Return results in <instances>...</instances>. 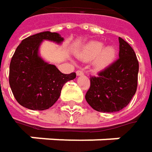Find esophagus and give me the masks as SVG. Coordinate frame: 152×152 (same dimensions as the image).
Returning <instances> with one entry per match:
<instances>
[{
	"label": "esophagus",
	"mask_w": 152,
	"mask_h": 152,
	"mask_svg": "<svg viewBox=\"0 0 152 152\" xmlns=\"http://www.w3.org/2000/svg\"><path fill=\"white\" fill-rule=\"evenodd\" d=\"M76 75H77V76H83L84 73H83V71H82V70H77V71H76Z\"/></svg>",
	"instance_id": "esophagus-1"
}]
</instances>
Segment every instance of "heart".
Wrapping results in <instances>:
<instances>
[{"instance_id":"obj_1","label":"heart","mask_w":152,"mask_h":152,"mask_svg":"<svg viewBox=\"0 0 152 152\" xmlns=\"http://www.w3.org/2000/svg\"><path fill=\"white\" fill-rule=\"evenodd\" d=\"M99 41H91L83 46L77 53L83 61H89L95 58V66L98 69H103L113 62L116 56V49L113 46H106Z\"/></svg>"}]
</instances>
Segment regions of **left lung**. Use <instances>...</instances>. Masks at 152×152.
Here are the masks:
<instances>
[{
    "mask_svg": "<svg viewBox=\"0 0 152 152\" xmlns=\"http://www.w3.org/2000/svg\"><path fill=\"white\" fill-rule=\"evenodd\" d=\"M119 59L91 77V86L85 95L88 104L102 113L119 112L126 107L137 88L139 63L133 48L119 38Z\"/></svg>",
    "mask_w": 152,
    "mask_h": 152,
    "instance_id": "8db88e82",
    "label": "left lung"
}]
</instances>
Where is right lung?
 <instances>
[{"label": "right lung", "instance_id": "add662e5", "mask_svg": "<svg viewBox=\"0 0 152 152\" xmlns=\"http://www.w3.org/2000/svg\"><path fill=\"white\" fill-rule=\"evenodd\" d=\"M43 40L61 44L57 32L44 31L30 36L15 49L10 65V85L16 101L31 110H46L59 99L63 85L76 78V73L63 74L39 55Z\"/></svg>", "mask_w": 152, "mask_h": 152}]
</instances>
